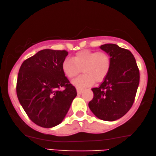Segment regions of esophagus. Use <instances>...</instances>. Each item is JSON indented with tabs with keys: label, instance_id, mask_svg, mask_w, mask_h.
Segmentation results:
<instances>
[{
	"label": "esophagus",
	"instance_id": "1",
	"mask_svg": "<svg viewBox=\"0 0 156 156\" xmlns=\"http://www.w3.org/2000/svg\"><path fill=\"white\" fill-rule=\"evenodd\" d=\"M83 89V88H76V92H77V94H81L82 93Z\"/></svg>",
	"mask_w": 156,
	"mask_h": 156
}]
</instances>
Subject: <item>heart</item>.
<instances>
[{"label":"heart","mask_w":156,"mask_h":156,"mask_svg":"<svg viewBox=\"0 0 156 156\" xmlns=\"http://www.w3.org/2000/svg\"><path fill=\"white\" fill-rule=\"evenodd\" d=\"M111 67V58L108 53L89 50L79 51L72 58H66L61 66L63 73L71 80L80 75L82 69L83 75L73 82L76 87L81 88L90 86L95 81H103Z\"/></svg>","instance_id":"heart-1"}]
</instances>
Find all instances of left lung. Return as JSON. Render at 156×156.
I'll use <instances>...</instances> for the list:
<instances>
[{
    "label": "left lung",
    "instance_id": "obj_1",
    "mask_svg": "<svg viewBox=\"0 0 156 156\" xmlns=\"http://www.w3.org/2000/svg\"><path fill=\"white\" fill-rule=\"evenodd\" d=\"M100 48L109 55L111 67L108 75L98 88L88 106L99 119L115 121L123 117L133 104L140 82L136 58L129 50L107 43Z\"/></svg>",
    "mask_w": 156,
    "mask_h": 156
}]
</instances>
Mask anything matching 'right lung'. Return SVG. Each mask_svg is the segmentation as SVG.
<instances>
[{
  "instance_id": "right-lung-1",
  "label": "right lung",
  "mask_w": 156,
  "mask_h": 156,
  "mask_svg": "<svg viewBox=\"0 0 156 156\" xmlns=\"http://www.w3.org/2000/svg\"><path fill=\"white\" fill-rule=\"evenodd\" d=\"M68 55L66 50H42L25 60L19 69L18 99L29 118L43 128L59 124L76 96L61 68Z\"/></svg>"
}]
</instances>
